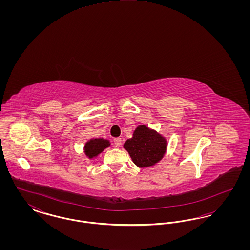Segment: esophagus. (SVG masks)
<instances>
[{
  "label": "esophagus",
  "mask_w": 250,
  "mask_h": 250,
  "mask_svg": "<svg viewBox=\"0 0 250 250\" xmlns=\"http://www.w3.org/2000/svg\"><path fill=\"white\" fill-rule=\"evenodd\" d=\"M113 142H114V144H115L116 147H119V146H121V144H122V139L121 138H115Z\"/></svg>",
  "instance_id": "obj_1"
}]
</instances>
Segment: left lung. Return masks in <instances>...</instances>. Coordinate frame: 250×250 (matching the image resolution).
Here are the masks:
<instances>
[{
  "mask_svg": "<svg viewBox=\"0 0 250 250\" xmlns=\"http://www.w3.org/2000/svg\"><path fill=\"white\" fill-rule=\"evenodd\" d=\"M167 145V140L161 134L141 125L133 132V137L125 143L124 148L128 152L135 165L149 167L164 157Z\"/></svg>",
  "mask_w": 250,
  "mask_h": 250,
  "instance_id": "1",
  "label": "left lung"
}]
</instances>
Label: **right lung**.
<instances>
[{
  "mask_svg": "<svg viewBox=\"0 0 250 250\" xmlns=\"http://www.w3.org/2000/svg\"><path fill=\"white\" fill-rule=\"evenodd\" d=\"M109 146L110 143L108 140H105L103 138L91 139L84 145V153L87 157L92 159L96 157L99 154H101Z\"/></svg>",
  "mask_w": 250,
  "mask_h": 250,
  "instance_id": "1",
  "label": "right lung"
}]
</instances>
